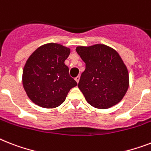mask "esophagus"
<instances>
[{
  "label": "esophagus",
  "mask_w": 151,
  "mask_h": 151,
  "mask_svg": "<svg viewBox=\"0 0 151 151\" xmlns=\"http://www.w3.org/2000/svg\"><path fill=\"white\" fill-rule=\"evenodd\" d=\"M75 81H77V83H78V82H79V81H80V76H77V77H76V78H75Z\"/></svg>",
  "instance_id": "34e87169"
}]
</instances>
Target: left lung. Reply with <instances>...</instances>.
<instances>
[{
	"mask_svg": "<svg viewBox=\"0 0 151 151\" xmlns=\"http://www.w3.org/2000/svg\"><path fill=\"white\" fill-rule=\"evenodd\" d=\"M76 51L85 63L78 88L93 107L109 109L118 104L129 88V73L116 50L103 44L78 46Z\"/></svg>",
	"mask_w": 151,
	"mask_h": 151,
	"instance_id": "8db88e82",
	"label": "left lung"
}]
</instances>
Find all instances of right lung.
<instances>
[{"label":"right lung","instance_id":"add662e5","mask_svg":"<svg viewBox=\"0 0 151 151\" xmlns=\"http://www.w3.org/2000/svg\"><path fill=\"white\" fill-rule=\"evenodd\" d=\"M70 50L60 44L40 46L29 56L23 69L22 83L29 99L46 109L58 107L77 82L64 61Z\"/></svg>","mask_w":151,"mask_h":151}]
</instances>
